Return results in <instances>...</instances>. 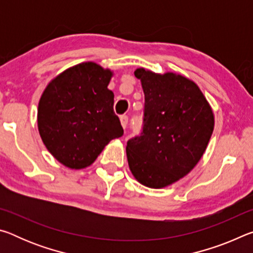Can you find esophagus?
Listing matches in <instances>:
<instances>
[{"instance_id":"1","label":"esophagus","mask_w":253,"mask_h":253,"mask_svg":"<svg viewBox=\"0 0 253 253\" xmlns=\"http://www.w3.org/2000/svg\"><path fill=\"white\" fill-rule=\"evenodd\" d=\"M121 123H122V126H123L124 129H126L127 124H128V116H126V115L121 116Z\"/></svg>"}]
</instances>
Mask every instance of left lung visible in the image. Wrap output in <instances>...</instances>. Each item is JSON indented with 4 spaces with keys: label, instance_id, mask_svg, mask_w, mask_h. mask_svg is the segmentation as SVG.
Masks as SVG:
<instances>
[{
    "label": "left lung",
    "instance_id": "obj_1",
    "mask_svg": "<svg viewBox=\"0 0 253 253\" xmlns=\"http://www.w3.org/2000/svg\"><path fill=\"white\" fill-rule=\"evenodd\" d=\"M134 75L145 95L143 129L127 142L128 165L140 184L162 188L185 176L203 156L213 111L198 84L181 75L144 68Z\"/></svg>",
    "mask_w": 253,
    "mask_h": 253
}]
</instances>
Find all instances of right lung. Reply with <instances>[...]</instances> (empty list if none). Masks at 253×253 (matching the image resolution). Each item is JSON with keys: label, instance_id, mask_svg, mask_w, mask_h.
<instances>
[{"label": "right lung", "instance_id": "1", "mask_svg": "<svg viewBox=\"0 0 253 253\" xmlns=\"http://www.w3.org/2000/svg\"><path fill=\"white\" fill-rule=\"evenodd\" d=\"M109 69L83 62L55 77L38 107V128L54 158L69 169L91 165L124 129L114 111Z\"/></svg>", "mask_w": 253, "mask_h": 253}]
</instances>
